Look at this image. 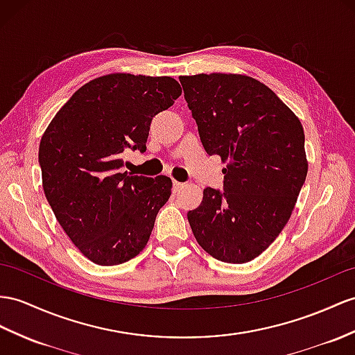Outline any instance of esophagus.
<instances>
[{
	"label": "esophagus",
	"mask_w": 355,
	"mask_h": 355,
	"mask_svg": "<svg viewBox=\"0 0 355 355\" xmlns=\"http://www.w3.org/2000/svg\"><path fill=\"white\" fill-rule=\"evenodd\" d=\"M180 188H184V184L182 182H178V180H173V191L178 193Z\"/></svg>",
	"instance_id": "esophagus-1"
}]
</instances>
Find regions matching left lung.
I'll return each mask as SVG.
<instances>
[{"instance_id": "1", "label": "left lung", "mask_w": 355, "mask_h": 355, "mask_svg": "<svg viewBox=\"0 0 355 355\" xmlns=\"http://www.w3.org/2000/svg\"><path fill=\"white\" fill-rule=\"evenodd\" d=\"M205 150L227 162L224 191L206 188L188 212L206 253L253 261L280 235L307 176L304 129L270 87L239 73L179 76Z\"/></svg>"}]
</instances>
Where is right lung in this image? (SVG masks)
Listing matches in <instances>:
<instances>
[{"mask_svg": "<svg viewBox=\"0 0 355 355\" xmlns=\"http://www.w3.org/2000/svg\"><path fill=\"white\" fill-rule=\"evenodd\" d=\"M180 94L171 76L103 75L78 89L43 132V191L69 239L93 263L128 262L148 244L173 184L162 175L122 173V153L146 150L152 119Z\"/></svg>", "mask_w": 355, "mask_h": 355, "instance_id": "add662e5", "label": "right lung"}]
</instances>
